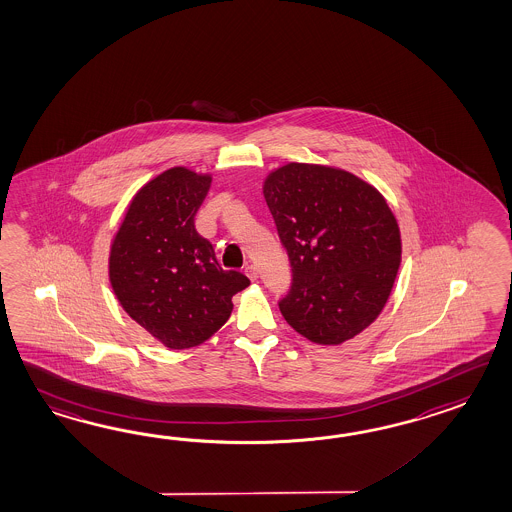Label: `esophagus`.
I'll list each match as a JSON object with an SVG mask.
<instances>
[{
  "mask_svg": "<svg viewBox=\"0 0 512 512\" xmlns=\"http://www.w3.org/2000/svg\"><path fill=\"white\" fill-rule=\"evenodd\" d=\"M245 274H247V278H249L250 282H256V280H258V269H256L254 265H247V267H245Z\"/></svg>",
  "mask_w": 512,
  "mask_h": 512,
  "instance_id": "obj_1",
  "label": "esophagus"
}]
</instances>
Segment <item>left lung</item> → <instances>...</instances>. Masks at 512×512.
Listing matches in <instances>:
<instances>
[{"label": "left lung", "instance_id": "obj_1", "mask_svg": "<svg viewBox=\"0 0 512 512\" xmlns=\"http://www.w3.org/2000/svg\"><path fill=\"white\" fill-rule=\"evenodd\" d=\"M293 284L280 311L311 343L343 345L380 317L402 263L385 197L339 167L289 162L263 179Z\"/></svg>", "mask_w": 512, "mask_h": 512}]
</instances>
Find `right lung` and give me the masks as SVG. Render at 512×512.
Returning <instances> with one entry per match:
<instances>
[{"label":"right lung","mask_w":512,"mask_h":512,"mask_svg":"<svg viewBox=\"0 0 512 512\" xmlns=\"http://www.w3.org/2000/svg\"><path fill=\"white\" fill-rule=\"evenodd\" d=\"M212 175L169 167L134 193L108 254V280L121 308L171 350L210 339L230 317L232 297L249 286L223 271L193 217Z\"/></svg>","instance_id":"right-lung-1"}]
</instances>
